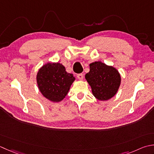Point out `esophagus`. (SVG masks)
I'll list each match as a JSON object with an SVG mask.
<instances>
[{"label":"esophagus","instance_id":"esophagus-1","mask_svg":"<svg viewBox=\"0 0 154 154\" xmlns=\"http://www.w3.org/2000/svg\"><path fill=\"white\" fill-rule=\"evenodd\" d=\"M83 77H84V76H83V74L80 73V74H78V75H77V78H78V79H79V80H82V79H83Z\"/></svg>","mask_w":154,"mask_h":154}]
</instances>
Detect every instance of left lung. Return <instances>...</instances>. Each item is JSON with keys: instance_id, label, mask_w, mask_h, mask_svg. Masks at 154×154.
<instances>
[{"instance_id": "8db88e82", "label": "left lung", "mask_w": 154, "mask_h": 154, "mask_svg": "<svg viewBox=\"0 0 154 154\" xmlns=\"http://www.w3.org/2000/svg\"><path fill=\"white\" fill-rule=\"evenodd\" d=\"M89 72L85 79L91 86L94 97L99 101H107L116 95L121 85V75L111 65L101 61L89 64Z\"/></svg>"}]
</instances>
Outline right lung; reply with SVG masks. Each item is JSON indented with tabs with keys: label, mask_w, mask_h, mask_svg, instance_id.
I'll return each instance as SVG.
<instances>
[{
	"label": "right lung",
	"mask_w": 154,
	"mask_h": 154,
	"mask_svg": "<svg viewBox=\"0 0 154 154\" xmlns=\"http://www.w3.org/2000/svg\"><path fill=\"white\" fill-rule=\"evenodd\" d=\"M36 79L41 94L53 103H58L67 96L75 77L65 71L61 63L49 62L38 69Z\"/></svg>",
	"instance_id": "add662e5"
}]
</instances>
